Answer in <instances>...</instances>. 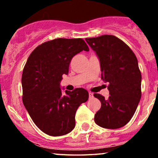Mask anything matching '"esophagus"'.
I'll use <instances>...</instances> for the list:
<instances>
[{
    "label": "esophagus",
    "instance_id": "1",
    "mask_svg": "<svg viewBox=\"0 0 158 158\" xmlns=\"http://www.w3.org/2000/svg\"><path fill=\"white\" fill-rule=\"evenodd\" d=\"M88 94H89V98H92V97H94L93 94H92V93H90V92H89V93H88Z\"/></svg>",
    "mask_w": 158,
    "mask_h": 158
}]
</instances>
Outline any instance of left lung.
<instances>
[{
  "mask_svg": "<svg viewBox=\"0 0 158 158\" xmlns=\"http://www.w3.org/2000/svg\"><path fill=\"white\" fill-rule=\"evenodd\" d=\"M85 40L99 57L101 78L109 83L108 99L94 94L102 105L94 121L105 128H121L131 120L141 98L142 77L137 57L124 41L114 35Z\"/></svg>",
  "mask_w": 158,
  "mask_h": 158,
  "instance_id": "obj_1",
  "label": "left lung"
}]
</instances>
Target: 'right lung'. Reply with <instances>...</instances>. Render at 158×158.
Returning a JSON list of instances; mask_svg holds the SVG:
<instances>
[{
  "label": "right lung",
  "instance_id": "obj_1",
  "mask_svg": "<svg viewBox=\"0 0 158 158\" xmlns=\"http://www.w3.org/2000/svg\"><path fill=\"white\" fill-rule=\"evenodd\" d=\"M88 45L81 39H56L38 46L23 70V103L32 121L50 136L68 134L75 127V115L88 99L85 89L76 88L62 94L60 81L68 74L72 58Z\"/></svg>",
  "mask_w": 158,
  "mask_h": 158
}]
</instances>
